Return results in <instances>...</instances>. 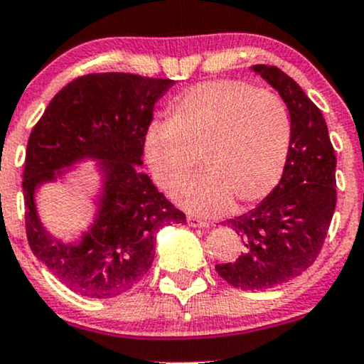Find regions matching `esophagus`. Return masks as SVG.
<instances>
[{
	"label": "esophagus",
	"mask_w": 364,
	"mask_h": 364,
	"mask_svg": "<svg viewBox=\"0 0 364 364\" xmlns=\"http://www.w3.org/2000/svg\"><path fill=\"white\" fill-rule=\"evenodd\" d=\"M186 223H188V225H191V228H198V229H203L208 225V223H205V220L198 219V217H193V215H188Z\"/></svg>",
	"instance_id": "esophagus-1"
}]
</instances>
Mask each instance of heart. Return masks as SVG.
<instances>
[{"mask_svg": "<svg viewBox=\"0 0 364 364\" xmlns=\"http://www.w3.org/2000/svg\"><path fill=\"white\" fill-rule=\"evenodd\" d=\"M291 116L272 90L243 80H212L188 89L171 106L169 123H154L145 157L162 190L186 178L200 157L204 173L173 190L190 212L219 215L260 202L282 176Z\"/></svg>", "mask_w": 364, "mask_h": 364, "instance_id": "obj_1", "label": "heart"}]
</instances>
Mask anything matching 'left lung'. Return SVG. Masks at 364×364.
I'll return each instance as SVG.
<instances>
[{
  "label": "left lung",
  "mask_w": 364,
  "mask_h": 364,
  "mask_svg": "<svg viewBox=\"0 0 364 364\" xmlns=\"http://www.w3.org/2000/svg\"><path fill=\"white\" fill-rule=\"evenodd\" d=\"M252 70L289 109V152L272 193L248 214L229 220L243 241V253L215 270L231 286L258 291L298 277L318 257L336 210L337 159L323 114L301 87L277 66Z\"/></svg>",
  "instance_id": "1"
}]
</instances>
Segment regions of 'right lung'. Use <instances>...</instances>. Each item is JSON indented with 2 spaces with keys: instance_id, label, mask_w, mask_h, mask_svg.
<instances>
[{
  "instance_id": "obj_1",
  "label": "right lung",
  "mask_w": 364,
  "mask_h": 364,
  "mask_svg": "<svg viewBox=\"0 0 364 364\" xmlns=\"http://www.w3.org/2000/svg\"><path fill=\"white\" fill-rule=\"evenodd\" d=\"M173 83L133 73L83 75L54 95L28 136L22 183L28 245L78 294L104 299L135 287L152 267L156 232L186 223L139 171L154 107ZM85 156L102 162L100 210L90 232L66 245L40 224L35 188Z\"/></svg>"
}]
</instances>
